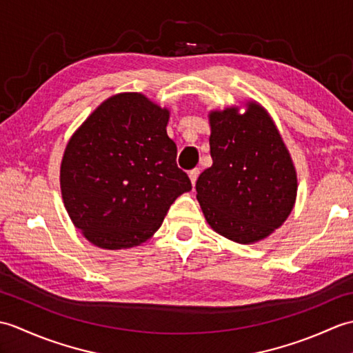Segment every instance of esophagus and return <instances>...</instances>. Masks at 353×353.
I'll return each mask as SVG.
<instances>
[{"instance_id": "obj_1", "label": "esophagus", "mask_w": 353, "mask_h": 353, "mask_svg": "<svg viewBox=\"0 0 353 353\" xmlns=\"http://www.w3.org/2000/svg\"><path fill=\"white\" fill-rule=\"evenodd\" d=\"M199 174H200V170H199V168H194V170H191V171L188 172V176H190V181H191L192 186H194V185H196V182H197V177H199Z\"/></svg>"}]
</instances>
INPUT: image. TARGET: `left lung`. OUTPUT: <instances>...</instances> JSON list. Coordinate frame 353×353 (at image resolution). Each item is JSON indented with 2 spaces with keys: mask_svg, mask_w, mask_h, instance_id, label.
<instances>
[{
  "mask_svg": "<svg viewBox=\"0 0 353 353\" xmlns=\"http://www.w3.org/2000/svg\"><path fill=\"white\" fill-rule=\"evenodd\" d=\"M245 112H241V108ZM212 165L197 179V200L216 234L238 244L265 239L288 219L297 197V172L264 106L209 112Z\"/></svg>",
  "mask_w": 353,
  "mask_h": 353,
  "instance_id": "1",
  "label": "left lung"
}]
</instances>
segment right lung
<instances>
[{"label": "right lung", "mask_w": 353, "mask_h": 353, "mask_svg": "<svg viewBox=\"0 0 353 353\" xmlns=\"http://www.w3.org/2000/svg\"><path fill=\"white\" fill-rule=\"evenodd\" d=\"M170 110L144 94L109 97L72 133L61 163L66 212L89 243L121 250L145 243L183 192Z\"/></svg>", "instance_id": "right-lung-1"}]
</instances>
